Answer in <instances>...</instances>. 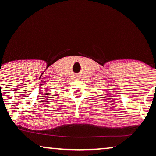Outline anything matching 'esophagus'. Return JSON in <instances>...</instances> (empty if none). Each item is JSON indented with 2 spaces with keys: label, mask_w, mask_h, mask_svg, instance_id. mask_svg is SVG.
I'll use <instances>...</instances> for the list:
<instances>
[{
  "label": "esophagus",
  "mask_w": 156,
  "mask_h": 156,
  "mask_svg": "<svg viewBox=\"0 0 156 156\" xmlns=\"http://www.w3.org/2000/svg\"><path fill=\"white\" fill-rule=\"evenodd\" d=\"M75 79L79 80V79H80V77L79 76H75Z\"/></svg>",
  "instance_id": "esophagus-1"
}]
</instances>
